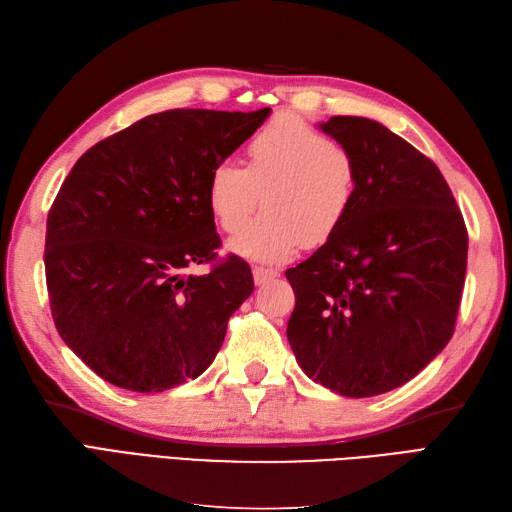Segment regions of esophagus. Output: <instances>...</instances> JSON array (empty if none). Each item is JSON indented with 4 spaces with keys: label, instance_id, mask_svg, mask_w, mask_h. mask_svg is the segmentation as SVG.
Returning <instances> with one entry per match:
<instances>
[{
    "label": "esophagus",
    "instance_id": "obj_1",
    "mask_svg": "<svg viewBox=\"0 0 512 512\" xmlns=\"http://www.w3.org/2000/svg\"><path fill=\"white\" fill-rule=\"evenodd\" d=\"M275 277H279V272L275 268H264V266H255L253 268V279L257 285H264L268 281H272Z\"/></svg>",
    "mask_w": 512,
    "mask_h": 512
}]
</instances>
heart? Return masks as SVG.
<instances>
[{"instance_id": "heart-1", "label": "heart", "mask_w": 512, "mask_h": 512, "mask_svg": "<svg viewBox=\"0 0 512 512\" xmlns=\"http://www.w3.org/2000/svg\"><path fill=\"white\" fill-rule=\"evenodd\" d=\"M358 161L329 135L281 115L246 144V168L213 165L207 205L222 231L237 233L259 202L266 211L231 242V251L264 264L290 259L301 246L334 240L358 198Z\"/></svg>"}]
</instances>
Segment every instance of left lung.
Listing matches in <instances>:
<instances>
[{
    "instance_id": "8db88e82",
    "label": "left lung",
    "mask_w": 512,
    "mask_h": 512,
    "mask_svg": "<svg viewBox=\"0 0 512 512\" xmlns=\"http://www.w3.org/2000/svg\"><path fill=\"white\" fill-rule=\"evenodd\" d=\"M358 161V198L334 240L285 270L288 340L303 373L342 397L410 382L454 336L469 235L441 170L366 117L320 124Z\"/></svg>"
}]
</instances>
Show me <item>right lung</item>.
Segmentation results:
<instances>
[{"label": "right lung", "mask_w": 512, "mask_h": 512, "mask_svg": "<svg viewBox=\"0 0 512 512\" xmlns=\"http://www.w3.org/2000/svg\"><path fill=\"white\" fill-rule=\"evenodd\" d=\"M268 113L148 115L67 174L47 213V294L58 334L104 382L163 392L216 358L255 283L244 259H218L207 176ZM192 263L212 270L185 276Z\"/></svg>", "instance_id": "right-lung-1"}]
</instances>
